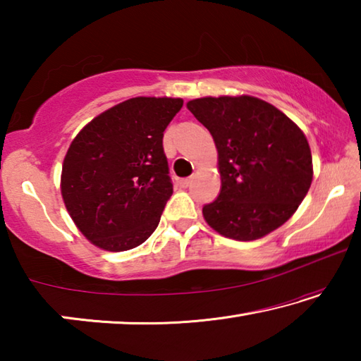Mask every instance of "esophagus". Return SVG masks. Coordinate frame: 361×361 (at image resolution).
Masks as SVG:
<instances>
[{
  "instance_id": "esophagus-1",
  "label": "esophagus",
  "mask_w": 361,
  "mask_h": 361,
  "mask_svg": "<svg viewBox=\"0 0 361 361\" xmlns=\"http://www.w3.org/2000/svg\"><path fill=\"white\" fill-rule=\"evenodd\" d=\"M191 178H181V180H178V185L181 186V188H188L189 185H191Z\"/></svg>"
}]
</instances>
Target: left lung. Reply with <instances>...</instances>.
<instances>
[{
    "mask_svg": "<svg viewBox=\"0 0 361 361\" xmlns=\"http://www.w3.org/2000/svg\"><path fill=\"white\" fill-rule=\"evenodd\" d=\"M215 140L221 191L202 213L234 240H256L293 216L312 183V154L302 130L252 95L204 97L186 103Z\"/></svg>",
    "mask_w": 361,
    "mask_h": 361,
    "instance_id": "left-lung-1",
    "label": "left lung"
}]
</instances>
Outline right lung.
I'll return each mask as SVG.
<instances>
[{
	"label": "right lung",
	"mask_w": 361,
	"mask_h": 361,
	"mask_svg": "<svg viewBox=\"0 0 361 361\" xmlns=\"http://www.w3.org/2000/svg\"><path fill=\"white\" fill-rule=\"evenodd\" d=\"M181 106V99L135 97L97 116L71 142L60 191L95 247L126 252L157 228L173 192L164 130Z\"/></svg>",
	"instance_id": "add662e5"
}]
</instances>
